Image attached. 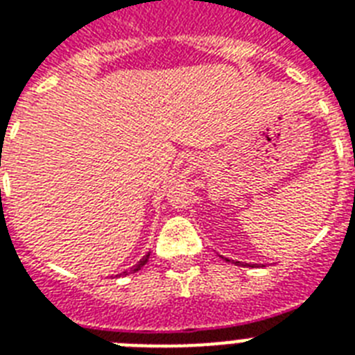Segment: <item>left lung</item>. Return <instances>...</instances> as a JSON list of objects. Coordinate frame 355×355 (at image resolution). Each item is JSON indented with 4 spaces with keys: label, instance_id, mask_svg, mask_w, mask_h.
Segmentation results:
<instances>
[{
    "label": "left lung",
    "instance_id": "obj_1",
    "mask_svg": "<svg viewBox=\"0 0 355 355\" xmlns=\"http://www.w3.org/2000/svg\"><path fill=\"white\" fill-rule=\"evenodd\" d=\"M221 258H223V256H221ZM223 259H227V258H223ZM227 261H230V259H227ZM236 263H239V261H236ZM248 265V263H247Z\"/></svg>",
    "mask_w": 355,
    "mask_h": 355
}]
</instances>
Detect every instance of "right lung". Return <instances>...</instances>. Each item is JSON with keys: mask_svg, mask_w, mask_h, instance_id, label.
<instances>
[{"mask_svg": "<svg viewBox=\"0 0 355 355\" xmlns=\"http://www.w3.org/2000/svg\"><path fill=\"white\" fill-rule=\"evenodd\" d=\"M149 256H150V252H147V254H145L144 258L139 259L138 263H134V265H132V267H130V270H123V272H121V275H119V276L130 275V272H138V270H139V269H141V267H144V265H145V263H147V261H149Z\"/></svg>", "mask_w": 355, "mask_h": 355, "instance_id": "add662e5", "label": "right lung"}]
</instances>
